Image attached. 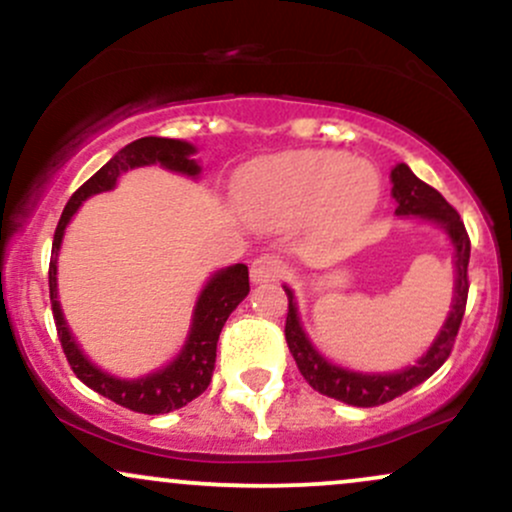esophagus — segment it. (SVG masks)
<instances>
[{
    "label": "esophagus",
    "mask_w": 512,
    "mask_h": 512,
    "mask_svg": "<svg viewBox=\"0 0 512 512\" xmlns=\"http://www.w3.org/2000/svg\"><path fill=\"white\" fill-rule=\"evenodd\" d=\"M286 274V264L276 260L272 255H260L250 264V279L255 284H269V281H279Z\"/></svg>",
    "instance_id": "34e87169"
}]
</instances>
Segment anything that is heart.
Returning a JSON list of instances; mask_svg holds the SVG:
<instances>
[{"instance_id":"obj_1","label":"heart","mask_w":512,"mask_h":512,"mask_svg":"<svg viewBox=\"0 0 512 512\" xmlns=\"http://www.w3.org/2000/svg\"><path fill=\"white\" fill-rule=\"evenodd\" d=\"M380 197V175L342 151H293L252 163L240 175L238 207L252 221L291 223L313 216L327 233L368 219Z\"/></svg>"}]
</instances>
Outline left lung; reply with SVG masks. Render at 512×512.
Here are the masks:
<instances>
[{"mask_svg":"<svg viewBox=\"0 0 512 512\" xmlns=\"http://www.w3.org/2000/svg\"><path fill=\"white\" fill-rule=\"evenodd\" d=\"M392 197L397 199L395 214L399 216H421V219L436 221L448 231V236L455 245V298H452V310L445 320L443 330L436 337V342L431 344V349L419 358L416 366H409L399 373H385V375H363L354 373V370H344L339 366H332L330 361H325L313 344L305 337L301 322H298V310L296 301H293L291 289H286L289 296V313H286V344L296 361L298 370L313 390L320 395L334 397L339 402L354 404V407H380V404L392 402V399L409 392L411 387L421 385L424 380L431 378L436 370L448 361L452 354V346H455V337L460 332L464 308H467V293H469V276H467V264H469V243L467 228L457 214V209H452L445 197L438 190H433L431 185H426L424 180L416 178L411 173L407 163H399L392 168Z\"/></svg>","mask_w":512,"mask_h":512,"instance_id":"left-lung-1","label":"left lung"}]
</instances>
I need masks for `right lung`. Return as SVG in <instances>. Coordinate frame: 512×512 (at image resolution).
Segmentation results:
<instances>
[{"label":"right lung","mask_w":512,"mask_h":512,"mask_svg":"<svg viewBox=\"0 0 512 512\" xmlns=\"http://www.w3.org/2000/svg\"><path fill=\"white\" fill-rule=\"evenodd\" d=\"M195 146L180 142V139H163V137H144L137 142L127 144L110 158L105 166L91 175L79 190L69 197L67 207H64L60 223L55 228V240H52V257H50V303H52V317H55L57 337H60L62 351L67 356L69 366H72L74 375L81 383L96 390L98 395L113 399L120 407L139 411V414H168V411L185 407L187 402L202 395L211 383V373H214L216 363V342L219 334L226 325L228 315L238 308V303L248 296L250 291V276L245 264H233V267L221 269L216 272L204 286L202 296H199L195 317H192L190 337H187L185 346L166 368L156 370V373L146 375L139 380H120L115 375L103 373L101 368L93 366L88 358L81 354L76 346L72 332H69L67 322H64L60 301H57V250L62 245L64 228L81 202L98 192L113 190L120 173L151 166V163H161L163 168L175 170V173L197 175L199 166L192 158Z\"/></svg>","instance_id":"1"}]
</instances>
